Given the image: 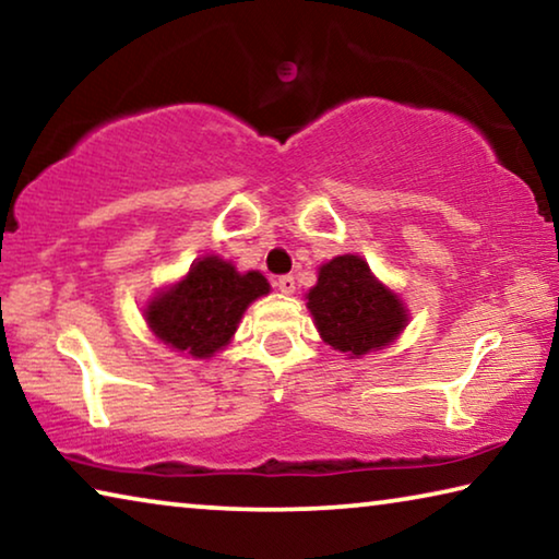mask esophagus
<instances>
[{
    "label": "esophagus",
    "instance_id": "obj_1",
    "mask_svg": "<svg viewBox=\"0 0 559 559\" xmlns=\"http://www.w3.org/2000/svg\"><path fill=\"white\" fill-rule=\"evenodd\" d=\"M276 286H278L281 294L290 296V294H294V290H296V281H294V276H281V278L276 281Z\"/></svg>",
    "mask_w": 559,
    "mask_h": 559
}]
</instances>
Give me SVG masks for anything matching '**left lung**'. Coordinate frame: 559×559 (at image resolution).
I'll return each instance as SVG.
<instances>
[{"label":"left lung","instance_id":"8db88e82","mask_svg":"<svg viewBox=\"0 0 559 559\" xmlns=\"http://www.w3.org/2000/svg\"><path fill=\"white\" fill-rule=\"evenodd\" d=\"M306 300L323 343L348 358L388 348L411 321L403 298L378 281L356 253L323 263Z\"/></svg>","mask_w":559,"mask_h":559}]
</instances>
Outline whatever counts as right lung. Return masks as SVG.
Instances as JSON below:
<instances>
[{"label":"right lung","mask_w":559,"mask_h":559,"mask_svg":"<svg viewBox=\"0 0 559 559\" xmlns=\"http://www.w3.org/2000/svg\"><path fill=\"white\" fill-rule=\"evenodd\" d=\"M271 294L259 271H236L231 261L206 253L186 276L148 298V331L186 358L206 360L231 343L246 308Z\"/></svg>","instance_id":"1"}]
</instances>
